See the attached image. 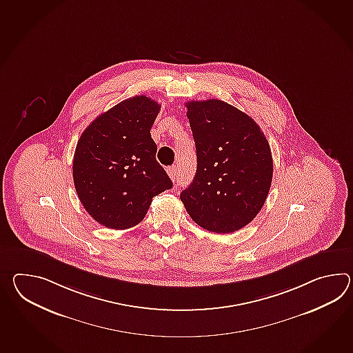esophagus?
<instances>
[{
    "instance_id": "34e87169",
    "label": "esophagus",
    "mask_w": 353,
    "mask_h": 353,
    "mask_svg": "<svg viewBox=\"0 0 353 353\" xmlns=\"http://www.w3.org/2000/svg\"><path fill=\"white\" fill-rule=\"evenodd\" d=\"M167 173H168V176L171 177V180L174 182L176 179H177V167H176V165L168 167V168H167Z\"/></svg>"
}]
</instances>
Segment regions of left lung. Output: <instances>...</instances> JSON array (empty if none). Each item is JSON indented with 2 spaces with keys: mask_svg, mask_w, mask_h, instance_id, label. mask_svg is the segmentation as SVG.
Masks as SVG:
<instances>
[{
  "mask_svg": "<svg viewBox=\"0 0 353 353\" xmlns=\"http://www.w3.org/2000/svg\"><path fill=\"white\" fill-rule=\"evenodd\" d=\"M186 108L197 170L181 201L197 225L233 233L266 201L274 173L268 141L253 119L227 102L188 101Z\"/></svg>",
  "mask_w": 353,
  "mask_h": 353,
  "instance_id": "left-lung-1",
  "label": "left lung"
}]
</instances>
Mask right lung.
<instances>
[{"instance_id": "obj_1", "label": "right lung", "mask_w": 353, "mask_h": 353, "mask_svg": "<svg viewBox=\"0 0 353 353\" xmlns=\"http://www.w3.org/2000/svg\"><path fill=\"white\" fill-rule=\"evenodd\" d=\"M159 110L147 96H134L94 119L79 138L74 188L86 212L103 227L138 225L152 199L172 188L150 137Z\"/></svg>"}]
</instances>
